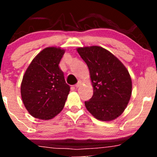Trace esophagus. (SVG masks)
<instances>
[{
	"label": "esophagus",
	"instance_id": "34e87169",
	"mask_svg": "<svg viewBox=\"0 0 157 157\" xmlns=\"http://www.w3.org/2000/svg\"><path fill=\"white\" fill-rule=\"evenodd\" d=\"M81 83H82V82H81V81H78V82H77V84H75V87L78 88L79 86H80V85H81Z\"/></svg>",
	"mask_w": 157,
	"mask_h": 157
}]
</instances>
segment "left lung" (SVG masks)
Wrapping results in <instances>:
<instances>
[{"instance_id":"obj_1","label":"left lung","mask_w":157,"mask_h":157,"mask_svg":"<svg viewBox=\"0 0 157 157\" xmlns=\"http://www.w3.org/2000/svg\"><path fill=\"white\" fill-rule=\"evenodd\" d=\"M77 52L89 69L93 96L85 102L97 120L111 121L122 114L132 92V82L125 66L113 54L100 46L80 47Z\"/></svg>"}]
</instances>
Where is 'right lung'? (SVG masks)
<instances>
[{"instance_id":"right-lung-1","label":"right lung","mask_w":157,"mask_h":157,"mask_svg":"<svg viewBox=\"0 0 157 157\" xmlns=\"http://www.w3.org/2000/svg\"><path fill=\"white\" fill-rule=\"evenodd\" d=\"M64 53L60 48H44L32 60L23 75L21 97L34 117L50 120L63 109L70 91L59 67Z\"/></svg>"}]
</instances>
